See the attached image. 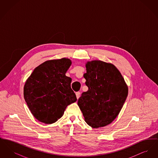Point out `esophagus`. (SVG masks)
<instances>
[{
	"label": "esophagus",
	"instance_id": "1",
	"mask_svg": "<svg viewBox=\"0 0 158 158\" xmlns=\"http://www.w3.org/2000/svg\"><path fill=\"white\" fill-rule=\"evenodd\" d=\"M80 95H81V92H76V98L78 99L79 97H80Z\"/></svg>",
	"mask_w": 158,
	"mask_h": 158
}]
</instances>
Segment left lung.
I'll return each mask as SVG.
<instances>
[{
	"instance_id": "left-lung-1",
	"label": "left lung",
	"mask_w": 158,
	"mask_h": 158,
	"mask_svg": "<svg viewBox=\"0 0 158 158\" xmlns=\"http://www.w3.org/2000/svg\"><path fill=\"white\" fill-rule=\"evenodd\" d=\"M83 75L88 90L77 101L86 123L92 128L104 127L117 117L128 95V87L119 70L100 60L88 62Z\"/></svg>"
}]
</instances>
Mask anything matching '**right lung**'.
<instances>
[{
  "label": "right lung",
  "mask_w": 158,
  "mask_h": 158,
  "mask_svg": "<svg viewBox=\"0 0 158 158\" xmlns=\"http://www.w3.org/2000/svg\"><path fill=\"white\" fill-rule=\"evenodd\" d=\"M71 61L63 58L46 61L35 68L23 88L24 99L38 120L52 124L77 101L72 89V79L66 76Z\"/></svg>",
  "instance_id": "obj_1"
}]
</instances>
